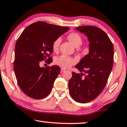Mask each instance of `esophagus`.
<instances>
[{"mask_svg": "<svg viewBox=\"0 0 127 127\" xmlns=\"http://www.w3.org/2000/svg\"><path fill=\"white\" fill-rule=\"evenodd\" d=\"M65 71V69H64L61 68V71H60V72H61V73H63V72H64Z\"/></svg>", "mask_w": 127, "mask_h": 127, "instance_id": "obj_1", "label": "esophagus"}]
</instances>
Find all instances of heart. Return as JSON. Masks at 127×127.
<instances>
[{"mask_svg":"<svg viewBox=\"0 0 127 127\" xmlns=\"http://www.w3.org/2000/svg\"><path fill=\"white\" fill-rule=\"evenodd\" d=\"M67 38L71 43L75 47H78L80 46L82 43V39L79 34L76 33H71L68 35ZM62 39L60 37H58L53 42L52 48L54 51H57L59 48L61 43ZM76 60L71 57L66 55H62V56L56 57L54 60V63L57 65L63 68H68L72 66L73 64L75 63Z\"/></svg>","mask_w":127,"mask_h":127,"instance_id":"1","label":"heart"}]
</instances>
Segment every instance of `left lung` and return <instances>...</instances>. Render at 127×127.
Returning a JSON list of instances; mask_svg holds the SVG:
<instances>
[{
	"label": "left lung",
	"instance_id": "left-lung-1",
	"mask_svg": "<svg viewBox=\"0 0 127 127\" xmlns=\"http://www.w3.org/2000/svg\"><path fill=\"white\" fill-rule=\"evenodd\" d=\"M76 30L87 37L89 52L75 65L81 73L72 72L69 92L75 101L86 103L96 98L105 88L113 68L114 49L108 35L101 29L82 26Z\"/></svg>",
	"mask_w": 127,
	"mask_h": 127
}]
</instances>
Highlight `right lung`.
<instances>
[{"label": "right lung", "instance_id": "obj_1", "mask_svg": "<svg viewBox=\"0 0 127 127\" xmlns=\"http://www.w3.org/2000/svg\"><path fill=\"white\" fill-rule=\"evenodd\" d=\"M68 28L37 22L28 26L17 40L15 47L14 69L19 86L26 95L34 99L48 95L60 72L58 65L41 67L40 62L48 58L52 61L54 41Z\"/></svg>", "mask_w": 127, "mask_h": 127}]
</instances>
